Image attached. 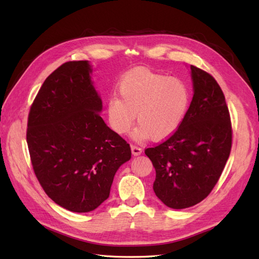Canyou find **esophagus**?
<instances>
[{"mask_svg":"<svg viewBox=\"0 0 259 259\" xmlns=\"http://www.w3.org/2000/svg\"><path fill=\"white\" fill-rule=\"evenodd\" d=\"M131 149H132V153L133 155H139L140 153L143 152V149L136 146V145H131Z\"/></svg>","mask_w":259,"mask_h":259,"instance_id":"obj_1","label":"esophagus"}]
</instances>
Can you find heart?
I'll list each match as a JSON object with an SVG mask.
<instances>
[{"label":"heart","instance_id":"1","mask_svg":"<svg viewBox=\"0 0 259 259\" xmlns=\"http://www.w3.org/2000/svg\"><path fill=\"white\" fill-rule=\"evenodd\" d=\"M120 99L107 103L111 128L119 135L128 133L136 115L137 139L154 142L166 139L178 130L189 107L187 86L177 79L150 70H136L125 75L119 85Z\"/></svg>","mask_w":259,"mask_h":259}]
</instances>
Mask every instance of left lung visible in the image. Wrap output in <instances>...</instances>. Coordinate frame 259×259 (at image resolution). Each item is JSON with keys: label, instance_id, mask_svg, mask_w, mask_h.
I'll return each instance as SVG.
<instances>
[{"label": "left lung", "instance_id": "left-lung-1", "mask_svg": "<svg viewBox=\"0 0 259 259\" xmlns=\"http://www.w3.org/2000/svg\"><path fill=\"white\" fill-rule=\"evenodd\" d=\"M193 98L178 130L145 150L155 168L153 190L164 204L180 209L198 204L213 190L232 146L225 95L208 72L191 66Z\"/></svg>", "mask_w": 259, "mask_h": 259}]
</instances>
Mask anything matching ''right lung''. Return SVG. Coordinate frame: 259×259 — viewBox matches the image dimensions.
<instances>
[{
  "label": "right lung",
  "mask_w": 259,
  "mask_h": 259,
  "mask_svg": "<svg viewBox=\"0 0 259 259\" xmlns=\"http://www.w3.org/2000/svg\"><path fill=\"white\" fill-rule=\"evenodd\" d=\"M88 61L53 71L30 107L27 144L34 174L56 204L88 213L108 199L113 177L132 156L130 144L98 112Z\"/></svg>",
  "instance_id": "add662e5"
}]
</instances>
